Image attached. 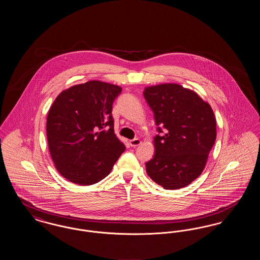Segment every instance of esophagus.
Masks as SVG:
<instances>
[{
	"instance_id": "obj_1",
	"label": "esophagus",
	"mask_w": 260,
	"mask_h": 260,
	"mask_svg": "<svg viewBox=\"0 0 260 260\" xmlns=\"http://www.w3.org/2000/svg\"><path fill=\"white\" fill-rule=\"evenodd\" d=\"M140 144H141V140L138 139V138L129 140V145H131L132 147H136V146H138V145H140Z\"/></svg>"
}]
</instances>
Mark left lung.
I'll return each instance as SVG.
<instances>
[{"label":"left lung","instance_id":"obj_1","mask_svg":"<svg viewBox=\"0 0 260 260\" xmlns=\"http://www.w3.org/2000/svg\"><path fill=\"white\" fill-rule=\"evenodd\" d=\"M143 95L154 112L159 133L155 155L146 162L150 178L165 189L189 185L203 173L216 138V120L209 102L178 84L144 88Z\"/></svg>","mask_w":260,"mask_h":260}]
</instances>
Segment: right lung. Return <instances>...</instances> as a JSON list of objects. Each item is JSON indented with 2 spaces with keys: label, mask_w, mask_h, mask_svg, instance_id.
<instances>
[{
  "label": "right lung",
  "mask_w": 260,
  "mask_h": 260,
  "mask_svg": "<svg viewBox=\"0 0 260 260\" xmlns=\"http://www.w3.org/2000/svg\"><path fill=\"white\" fill-rule=\"evenodd\" d=\"M122 87L88 81L62 90L47 117L50 157L57 172L78 185H91L111 173L124 152L114 133L112 105Z\"/></svg>",
  "instance_id": "right-lung-1"
}]
</instances>
